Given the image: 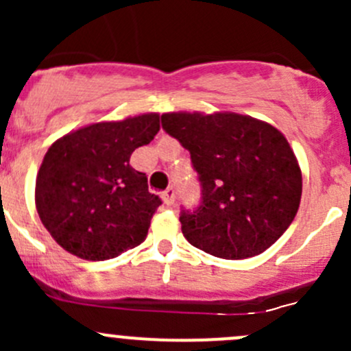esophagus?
Returning <instances> with one entry per match:
<instances>
[{
  "label": "esophagus",
  "instance_id": "esophagus-1",
  "mask_svg": "<svg viewBox=\"0 0 351 351\" xmlns=\"http://www.w3.org/2000/svg\"><path fill=\"white\" fill-rule=\"evenodd\" d=\"M161 198L166 205H173V202H175V190L169 186V189H166L165 192L161 193Z\"/></svg>",
  "mask_w": 351,
  "mask_h": 351
}]
</instances>
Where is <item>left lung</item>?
I'll return each mask as SVG.
<instances>
[{
	"instance_id": "1",
	"label": "left lung",
	"mask_w": 351,
	"mask_h": 351,
	"mask_svg": "<svg viewBox=\"0 0 351 351\" xmlns=\"http://www.w3.org/2000/svg\"><path fill=\"white\" fill-rule=\"evenodd\" d=\"M161 123L190 151L202 183L200 208L180 215L190 244L243 260L284 234L299 210L302 171L277 127L234 112H168Z\"/></svg>"
}]
</instances>
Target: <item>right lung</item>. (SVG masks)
<instances>
[{"instance_id": "1", "label": "right lung", "mask_w": 351, "mask_h": 351, "mask_svg": "<svg viewBox=\"0 0 351 351\" xmlns=\"http://www.w3.org/2000/svg\"><path fill=\"white\" fill-rule=\"evenodd\" d=\"M158 132L159 113L149 112L80 127L49 147L35 180V207L67 253L104 261L146 239L161 200L129 159Z\"/></svg>"}]
</instances>
